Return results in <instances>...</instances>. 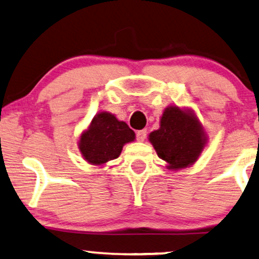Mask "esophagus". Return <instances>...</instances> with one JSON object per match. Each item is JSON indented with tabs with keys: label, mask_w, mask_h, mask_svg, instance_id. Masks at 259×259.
I'll use <instances>...</instances> for the list:
<instances>
[{
	"label": "esophagus",
	"mask_w": 259,
	"mask_h": 259,
	"mask_svg": "<svg viewBox=\"0 0 259 259\" xmlns=\"http://www.w3.org/2000/svg\"><path fill=\"white\" fill-rule=\"evenodd\" d=\"M146 136H147V130H140V132L136 133L137 141H140V142H143V141L146 140Z\"/></svg>",
	"instance_id": "esophagus-1"
}]
</instances>
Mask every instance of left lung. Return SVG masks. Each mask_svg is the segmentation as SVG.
<instances>
[{"label": "left lung", "instance_id": "1", "mask_svg": "<svg viewBox=\"0 0 259 259\" xmlns=\"http://www.w3.org/2000/svg\"><path fill=\"white\" fill-rule=\"evenodd\" d=\"M149 142L166 167L181 171L197 161L208 136L197 114L189 107L169 105L160 117V127L148 135Z\"/></svg>", "mask_w": 259, "mask_h": 259}]
</instances>
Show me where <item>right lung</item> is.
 Returning a JSON list of instances; mask_svg holds the SVG:
<instances>
[{
	"mask_svg": "<svg viewBox=\"0 0 259 259\" xmlns=\"http://www.w3.org/2000/svg\"><path fill=\"white\" fill-rule=\"evenodd\" d=\"M135 137L125 122L107 111H100L80 134L77 147L84 161L101 167L118 158L123 147L135 141Z\"/></svg>",
	"mask_w": 259,
	"mask_h": 259,
	"instance_id": "1",
	"label": "right lung"
}]
</instances>
